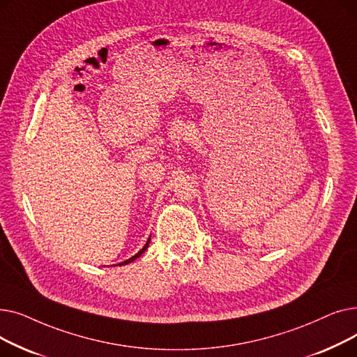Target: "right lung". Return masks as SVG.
Instances as JSON below:
<instances>
[{"label": "right lung", "instance_id": "add662e5", "mask_svg": "<svg viewBox=\"0 0 357 357\" xmlns=\"http://www.w3.org/2000/svg\"><path fill=\"white\" fill-rule=\"evenodd\" d=\"M149 243H150V238H149V240H147V243H146V245H144V248H143V249H142V250H140V252H139V253H137V255H135V256H133V257H130V259H128V260H126V261H123V265H127V264H130V261H133V260H135V259H137V257H139V256H140V255H142V253H143V252H144V250H146V249H147V246H149Z\"/></svg>", "mask_w": 357, "mask_h": 357}]
</instances>
